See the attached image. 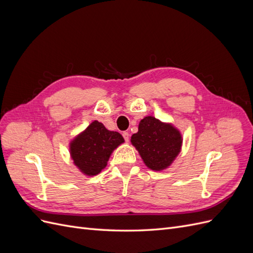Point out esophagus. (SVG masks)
<instances>
[{"label": "esophagus", "instance_id": "1", "mask_svg": "<svg viewBox=\"0 0 253 253\" xmlns=\"http://www.w3.org/2000/svg\"><path fill=\"white\" fill-rule=\"evenodd\" d=\"M122 136H124L125 140L127 142V141H128V139H129V134H128L127 132H124V133H122Z\"/></svg>", "mask_w": 253, "mask_h": 253}]
</instances>
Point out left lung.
<instances>
[{"label":"left lung","mask_w":253,"mask_h":253,"mask_svg":"<svg viewBox=\"0 0 253 253\" xmlns=\"http://www.w3.org/2000/svg\"><path fill=\"white\" fill-rule=\"evenodd\" d=\"M131 142L149 169L163 171L179 154L182 137L171 124L147 116L139 122L138 132L132 135Z\"/></svg>","instance_id":"8db88e82"}]
</instances>
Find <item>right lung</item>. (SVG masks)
I'll use <instances>...</instances> for the list:
<instances>
[{"label":"right lung","mask_w":253,"mask_h":253,"mask_svg":"<svg viewBox=\"0 0 253 253\" xmlns=\"http://www.w3.org/2000/svg\"><path fill=\"white\" fill-rule=\"evenodd\" d=\"M124 142L118 132L109 131L95 120L71 141V157L83 174L94 176L104 169L113 151Z\"/></svg>","instance_id":"right-lung-1"}]
</instances>
